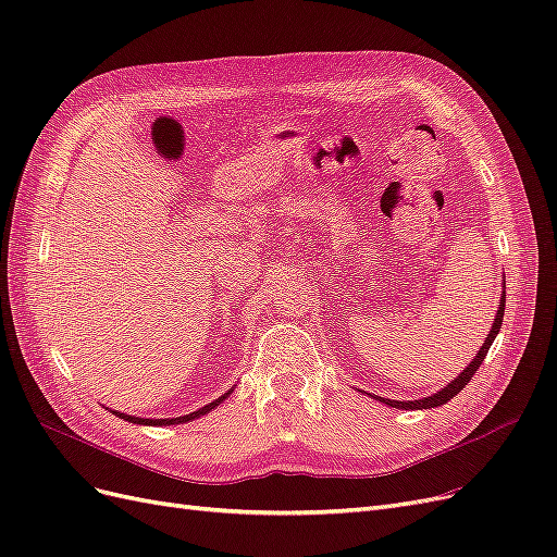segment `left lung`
Returning <instances> with one entry per match:
<instances>
[{
	"mask_svg": "<svg viewBox=\"0 0 557 557\" xmlns=\"http://www.w3.org/2000/svg\"><path fill=\"white\" fill-rule=\"evenodd\" d=\"M504 301H507V297L502 295L499 309H497V315H495V320H493L491 334L485 336V344H483L481 350L476 352V358L469 362L467 369H462V374H460L458 379L450 381L446 387H442L440 393H434V395L423 397V399H416V401H397V399H383V397H376V399L383 401V404H391V407H395V409H434V407H442V404H446L448 399H453V397L458 395V393L462 391V387L471 381V376H474V374L479 372V367L483 364V360H485V356H487V350H491V346H493V342H495V336L499 334L502 320H504Z\"/></svg>",
	"mask_w": 557,
	"mask_h": 557,
	"instance_id": "obj_1",
	"label": "left lung"
}]
</instances>
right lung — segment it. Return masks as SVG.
<instances>
[{"mask_svg":"<svg viewBox=\"0 0 557 557\" xmlns=\"http://www.w3.org/2000/svg\"><path fill=\"white\" fill-rule=\"evenodd\" d=\"M230 393H225L223 397H218L215 401H211V404H207V407H201L199 411H193V413H188V416H178V418H137V416H125V413H117V411H113L115 416H121V418H125V420H129V423H137V425H176V423H185V420H193V418H199V416H205V413H209L211 409H215L218 404H221L225 397H227Z\"/></svg>","mask_w":557,"mask_h":557,"instance_id":"1","label":"right lung"}]
</instances>
